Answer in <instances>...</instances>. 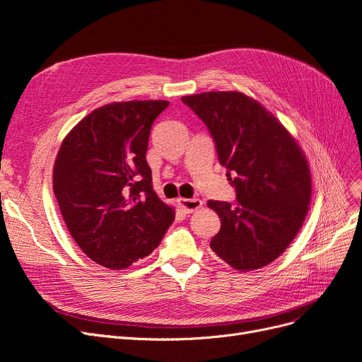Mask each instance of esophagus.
<instances>
[{
	"label": "esophagus",
	"mask_w": 362,
	"mask_h": 362,
	"mask_svg": "<svg viewBox=\"0 0 362 362\" xmlns=\"http://www.w3.org/2000/svg\"><path fill=\"white\" fill-rule=\"evenodd\" d=\"M178 205L184 213H193L196 210H199L202 206V201L198 198H193V199H187V198H180L178 199Z\"/></svg>",
	"instance_id": "1"
}]
</instances>
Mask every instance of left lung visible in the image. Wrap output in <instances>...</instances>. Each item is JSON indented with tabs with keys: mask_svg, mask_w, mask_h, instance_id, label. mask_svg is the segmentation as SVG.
Segmentation results:
<instances>
[{
	"mask_svg": "<svg viewBox=\"0 0 362 362\" xmlns=\"http://www.w3.org/2000/svg\"><path fill=\"white\" fill-rule=\"evenodd\" d=\"M181 101L210 131L237 193L234 202L206 204L222 222L211 238L213 252L240 272L270 264L308 213L313 189L303 151L275 116L245 93L205 92Z\"/></svg>",
	"mask_w": 362,
	"mask_h": 362,
	"instance_id": "obj_1",
	"label": "left lung"
}]
</instances>
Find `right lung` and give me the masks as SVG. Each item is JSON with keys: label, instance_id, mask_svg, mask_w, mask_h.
I'll use <instances>...</instances> for the list:
<instances>
[{"label": "right lung", "instance_id": "1", "mask_svg": "<svg viewBox=\"0 0 362 362\" xmlns=\"http://www.w3.org/2000/svg\"><path fill=\"white\" fill-rule=\"evenodd\" d=\"M168 101L112 103L64 137L52 170L63 221L75 243L107 269H127L154 250L175 218L152 187L146 149Z\"/></svg>", "mask_w": 362, "mask_h": 362}]
</instances>
